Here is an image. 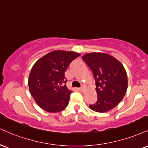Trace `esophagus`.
Listing matches in <instances>:
<instances>
[{
    "label": "esophagus",
    "instance_id": "34e87169",
    "mask_svg": "<svg viewBox=\"0 0 148 148\" xmlns=\"http://www.w3.org/2000/svg\"><path fill=\"white\" fill-rule=\"evenodd\" d=\"M86 90V86H82L81 88H79V90L81 91V92H85Z\"/></svg>",
    "mask_w": 148,
    "mask_h": 148
}]
</instances>
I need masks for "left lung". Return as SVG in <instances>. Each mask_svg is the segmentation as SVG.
<instances>
[{
  "label": "left lung",
  "instance_id": "obj_1",
  "mask_svg": "<svg viewBox=\"0 0 148 148\" xmlns=\"http://www.w3.org/2000/svg\"><path fill=\"white\" fill-rule=\"evenodd\" d=\"M82 58L92 70L96 82L97 101L89 108L98 112L114 108L121 102L127 88V73L123 64L103 53H90Z\"/></svg>",
  "mask_w": 148,
  "mask_h": 148
}]
</instances>
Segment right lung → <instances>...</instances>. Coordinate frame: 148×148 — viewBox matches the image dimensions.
I'll return each mask as SVG.
<instances>
[{
    "label": "right lung",
    "instance_id": "obj_1",
    "mask_svg": "<svg viewBox=\"0 0 148 148\" xmlns=\"http://www.w3.org/2000/svg\"><path fill=\"white\" fill-rule=\"evenodd\" d=\"M79 53L57 50L40 58L33 66L29 76L30 93L37 104L49 112H58L69 104L73 91L66 83L65 72Z\"/></svg>",
    "mask_w": 148,
    "mask_h": 148
}]
</instances>
